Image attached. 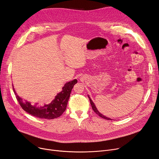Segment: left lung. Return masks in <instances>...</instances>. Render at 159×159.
<instances>
[{
	"mask_svg": "<svg viewBox=\"0 0 159 159\" xmlns=\"http://www.w3.org/2000/svg\"><path fill=\"white\" fill-rule=\"evenodd\" d=\"M88 98H89V101H90V104H91V105H92V109H93V111L98 114V116H99L100 117H101V118H104V119H105V120H112L110 118H107V117H106V116H103L102 114H101L99 111H98V110L97 109V108H96V107H95V105H94V103L93 102V101H92V99H90V98H89V96L88 95Z\"/></svg>",
	"mask_w": 159,
	"mask_h": 159,
	"instance_id": "8db88e82",
	"label": "left lung"
}]
</instances>
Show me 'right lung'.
<instances>
[{
  "mask_svg": "<svg viewBox=\"0 0 159 159\" xmlns=\"http://www.w3.org/2000/svg\"><path fill=\"white\" fill-rule=\"evenodd\" d=\"M77 82V79L67 82L62 88V90L57 94L51 103L41 107H37L36 105L33 106L30 102H23L22 99L17 95L14 88H13V89L20 106L25 111L39 118L51 120L58 118L64 113L66 109L72 88Z\"/></svg>",
  "mask_w": 159,
  "mask_h": 159,
  "instance_id": "add662e5",
  "label": "right lung"
}]
</instances>
